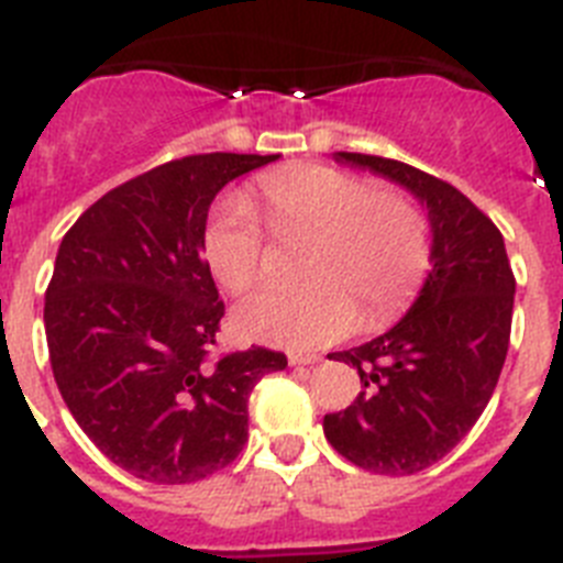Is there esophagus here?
Masks as SVG:
<instances>
[{
    "instance_id": "34e87169",
    "label": "esophagus",
    "mask_w": 563,
    "mask_h": 563,
    "mask_svg": "<svg viewBox=\"0 0 563 563\" xmlns=\"http://www.w3.org/2000/svg\"><path fill=\"white\" fill-rule=\"evenodd\" d=\"M317 360V354H288V365H314Z\"/></svg>"
}]
</instances>
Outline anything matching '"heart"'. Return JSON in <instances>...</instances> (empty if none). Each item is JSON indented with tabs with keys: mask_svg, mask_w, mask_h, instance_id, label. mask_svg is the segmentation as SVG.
<instances>
[{
	"mask_svg": "<svg viewBox=\"0 0 563 563\" xmlns=\"http://www.w3.org/2000/svg\"><path fill=\"white\" fill-rule=\"evenodd\" d=\"M277 238H311L309 286L266 288L238 306L232 322L249 340L320 349L365 322L397 314L422 283L430 229L422 207L394 187L371 189L331 166H300L263 184ZM203 257L232 295H246L263 268V234L246 200H227L203 232Z\"/></svg>",
	"mask_w": 563,
	"mask_h": 563,
	"instance_id": "b5f03b06",
	"label": "heart"
}]
</instances>
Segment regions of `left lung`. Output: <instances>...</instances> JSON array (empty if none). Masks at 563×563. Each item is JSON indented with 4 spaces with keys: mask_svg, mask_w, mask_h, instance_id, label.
I'll return each instance as SVG.
<instances>
[{
    "mask_svg": "<svg viewBox=\"0 0 563 563\" xmlns=\"http://www.w3.org/2000/svg\"><path fill=\"white\" fill-rule=\"evenodd\" d=\"M408 189L428 209L430 272L408 314L329 360L354 365L363 390L322 430L340 456L410 476L456 448L496 390L510 345L516 277L505 238L456 187L402 161L334 153Z\"/></svg>",
    "mask_w": 563,
    "mask_h": 563,
    "instance_id": "8db88e82",
    "label": "left lung"
}]
</instances>
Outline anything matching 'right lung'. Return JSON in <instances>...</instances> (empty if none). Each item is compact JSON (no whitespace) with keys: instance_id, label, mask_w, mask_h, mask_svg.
Instances as JSON below:
<instances>
[{"instance_id":"add662e5","label":"right lung","mask_w":563,"mask_h":563,"mask_svg":"<svg viewBox=\"0 0 563 563\" xmlns=\"http://www.w3.org/2000/svg\"><path fill=\"white\" fill-rule=\"evenodd\" d=\"M277 158L169 161L110 189L62 238L45 295L53 376L78 428L135 478L189 485L232 464L249 394L286 368L261 345L209 363L223 302L203 261L214 195Z\"/></svg>"}]
</instances>
